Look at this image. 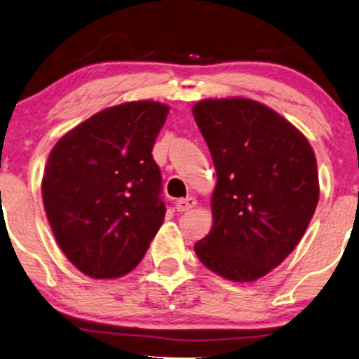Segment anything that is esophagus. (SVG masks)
Segmentation results:
<instances>
[{"label": "esophagus", "instance_id": "1", "mask_svg": "<svg viewBox=\"0 0 359 359\" xmlns=\"http://www.w3.org/2000/svg\"><path fill=\"white\" fill-rule=\"evenodd\" d=\"M194 205H196V199L193 198V196L176 201V210H178V212H186V210L193 209Z\"/></svg>", "mask_w": 359, "mask_h": 359}]
</instances>
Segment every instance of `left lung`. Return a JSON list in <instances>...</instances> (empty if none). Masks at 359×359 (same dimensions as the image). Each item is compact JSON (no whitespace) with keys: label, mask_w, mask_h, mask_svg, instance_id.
<instances>
[{"label":"left lung","mask_w":359,"mask_h":359,"mask_svg":"<svg viewBox=\"0 0 359 359\" xmlns=\"http://www.w3.org/2000/svg\"><path fill=\"white\" fill-rule=\"evenodd\" d=\"M193 116L217 173L212 229L194 252L229 281H257L296 248L316 212V155L291 122L258 101L203 100Z\"/></svg>","instance_id":"8db88e82"}]
</instances>
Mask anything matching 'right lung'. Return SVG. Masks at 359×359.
Here are the masks:
<instances>
[{"label":"right lung","mask_w":359,"mask_h":359,"mask_svg":"<svg viewBox=\"0 0 359 359\" xmlns=\"http://www.w3.org/2000/svg\"><path fill=\"white\" fill-rule=\"evenodd\" d=\"M170 107L132 101L107 107L53 147L42 199L65 257L95 279L132 271L165 219L161 175L151 156Z\"/></svg>","instance_id":"add662e5"}]
</instances>
